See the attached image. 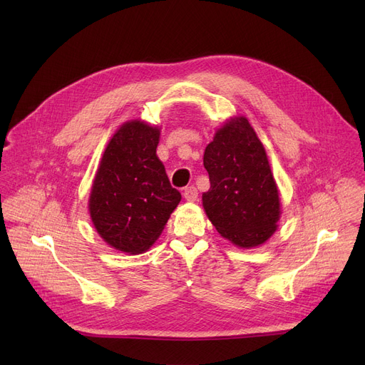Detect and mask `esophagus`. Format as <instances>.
Here are the masks:
<instances>
[{"mask_svg": "<svg viewBox=\"0 0 365 365\" xmlns=\"http://www.w3.org/2000/svg\"><path fill=\"white\" fill-rule=\"evenodd\" d=\"M183 198L189 202H194L198 198V190L195 186H187L183 189Z\"/></svg>", "mask_w": 365, "mask_h": 365, "instance_id": "esophagus-1", "label": "esophagus"}]
</instances>
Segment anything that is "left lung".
<instances>
[{"label": "left lung", "mask_w": 365, "mask_h": 365, "mask_svg": "<svg viewBox=\"0 0 365 365\" xmlns=\"http://www.w3.org/2000/svg\"><path fill=\"white\" fill-rule=\"evenodd\" d=\"M210 189L202 207L217 232L252 248L269 240L279 220V195L266 150L245 117L225 123L204 152Z\"/></svg>", "instance_id": "obj_1"}]
</instances>
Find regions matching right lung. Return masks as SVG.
Returning a JSON list of instances; mask_svg holds the SVG:
<instances>
[{"label":"right lung","mask_w":365,"mask_h":365,"mask_svg":"<svg viewBox=\"0 0 365 365\" xmlns=\"http://www.w3.org/2000/svg\"><path fill=\"white\" fill-rule=\"evenodd\" d=\"M160 128L133 120L109 140L93 182L88 210L115 250L139 255L158 240L182 195L157 157Z\"/></svg>","instance_id":"obj_1"}]
</instances>
